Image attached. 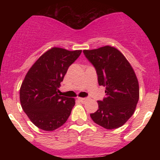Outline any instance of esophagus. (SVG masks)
Returning a JSON list of instances; mask_svg holds the SVG:
<instances>
[{
    "instance_id": "obj_1",
    "label": "esophagus",
    "mask_w": 160,
    "mask_h": 160,
    "mask_svg": "<svg viewBox=\"0 0 160 160\" xmlns=\"http://www.w3.org/2000/svg\"><path fill=\"white\" fill-rule=\"evenodd\" d=\"M78 100L81 102L84 103L88 100V98H78Z\"/></svg>"
}]
</instances>
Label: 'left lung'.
<instances>
[{
    "instance_id": "obj_1",
    "label": "left lung",
    "mask_w": 160,
    "mask_h": 160,
    "mask_svg": "<svg viewBox=\"0 0 160 160\" xmlns=\"http://www.w3.org/2000/svg\"><path fill=\"white\" fill-rule=\"evenodd\" d=\"M83 53L95 67L98 84L106 87V98L98 101V109L90 117L106 129L122 127L134 114L139 98L138 82L132 66L114 46L84 49Z\"/></svg>"
}]
</instances>
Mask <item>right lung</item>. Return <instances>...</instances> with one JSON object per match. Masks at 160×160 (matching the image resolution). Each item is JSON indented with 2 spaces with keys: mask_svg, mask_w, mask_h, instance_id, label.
Wrapping results in <instances>:
<instances>
[{
  "mask_svg": "<svg viewBox=\"0 0 160 160\" xmlns=\"http://www.w3.org/2000/svg\"><path fill=\"white\" fill-rule=\"evenodd\" d=\"M82 50L53 47L44 53L27 72L20 88V102L31 122L52 131L62 127L70 115L75 99L60 96L58 88L68 68Z\"/></svg>",
  "mask_w": 160,
  "mask_h": 160,
  "instance_id": "1",
  "label": "right lung"
}]
</instances>
